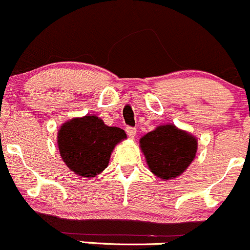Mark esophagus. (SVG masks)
<instances>
[{
	"mask_svg": "<svg viewBox=\"0 0 250 250\" xmlns=\"http://www.w3.org/2000/svg\"><path fill=\"white\" fill-rule=\"evenodd\" d=\"M125 131H126V133H127L128 137H131V138L135 137L136 132H137V130H136L135 127H131V126H127V127L125 128Z\"/></svg>",
	"mask_w": 250,
	"mask_h": 250,
	"instance_id": "1",
	"label": "esophagus"
}]
</instances>
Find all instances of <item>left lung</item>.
Returning a JSON list of instances; mask_svg holds the SVG:
<instances>
[{
	"mask_svg": "<svg viewBox=\"0 0 250 250\" xmlns=\"http://www.w3.org/2000/svg\"><path fill=\"white\" fill-rule=\"evenodd\" d=\"M140 146L149 169L159 178L171 181L192 163L197 140L172 124L160 125L141 138Z\"/></svg>",
	"mask_w": 250,
	"mask_h": 250,
	"instance_id": "left-lung-1",
	"label": "left lung"
}]
</instances>
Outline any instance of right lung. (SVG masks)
Wrapping results in <instances>:
<instances>
[{"label":"right lung","mask_w":250,"mask_h":250,"mask_svg":"<svg viewBox=\"0 0 250 250\" xmlns=\"http://www.w3.org/2000/svg\"><path fill=\"white\" fill-rule=\"evenodd\" d=\"M125 138L122 128L107 126L95 115H85L62 124L58 133V146L69 169L91 178L106 168L114 146Z\"/></svg>","instance_id":"1"}]
</instances>
